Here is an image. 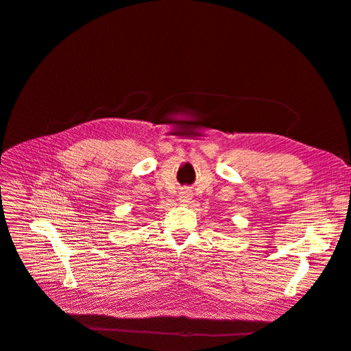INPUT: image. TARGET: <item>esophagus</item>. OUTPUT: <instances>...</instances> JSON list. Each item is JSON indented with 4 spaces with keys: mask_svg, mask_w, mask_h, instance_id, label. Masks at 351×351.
<instances>
[{
    "mask_svg": "<svg viewBox=\"0 0 351 351\" xmlns=\"http://www.w3.org/2000/svg\"><path fill=\"white\" fill-rule=\"evenodd\" d=\"M180 199H181V203H189L190 199H191V197H190V194L187 191H184V193H181Z\"/></svg>",
    "mask_w": 351,
    "mask_h": 351,
    "instance_id": "obj_1",
    "label": "esophagus"
}]
</instances>
